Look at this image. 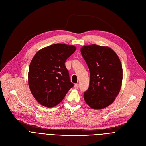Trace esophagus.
<instances>
[{
	"mask_svg": "<svg viewBox=\"0 0 146 146\" xmlns=\"http://www.w3.org/2000/svg\"><path fill=\"white\" fill-rule=\"evenodd\" d=\"M78 87H79V84H78V83L75 84V85H74V88H75V89H78Z\"/></svg>",
	"mask_w": 146,
	"mask_h": 146,
	"instance_id": "34e87169",
	"label": "esophagus"
}]
</instances>
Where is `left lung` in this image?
<instances>
[{"mask_svg": "<svg viewBox=\"0 0 146 146\" xmlns=\"http://www.w3.org/2000/svg\"><path fill=\"white\" fill-rule=\"evenodd\" d=\"M81 54L90 73L89 86L84 99L92 109H103L113 102L121 89V62L111 48L97 44L83 46Z\"/></svg>", "mask_w": 146, "mask_h": 146, "instance_id": "left-lung-1", "label": "left lung"}]
</instances>
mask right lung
Listing matches in <instances>:
<instances>
[{"label": "right lung", "mask_w": 146, "mask_h": 146, "mask_svg": "<svg viewBox=\"0 0 146 146\" xmlns=\"http://www.w3.org/2000/svg\"><path fill=\"white\" fill-rule=\"evenodd\" d=\"M75 50L72 45L54 44L40 50L33 58L28 71L29 87L44 106L57 105L74 86L64 63Z\"/></svg>", "instance_id": "right-lung-1"}]
</instances>
